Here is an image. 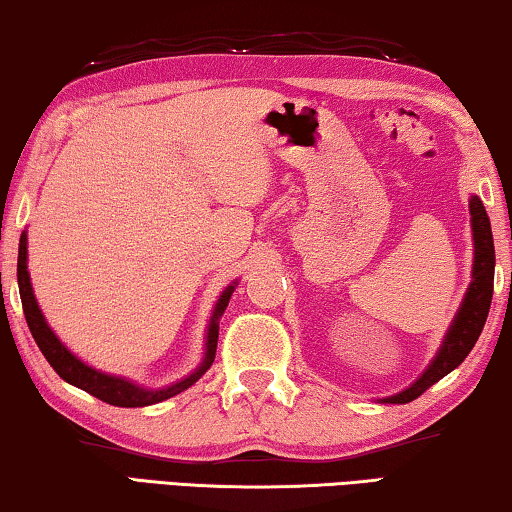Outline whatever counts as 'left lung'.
Returning a JSON list of instances; mask_svg holds the SVG:
<instances>
[{"instance_id": "left-lung-1", "label": "left lung", "mask_w": 512, "mask_h": 512, "mask_svg": "<svg viewBox=\"0 0 512 512\" xmlns=\"http://www.w3.org/2000/svg\"><path fill=\"white\" fill-rule=\"evenodd\" d=\"M469 216H472V239H474V262H472V282L462 296V303L453 316L449 330L437 348L431 364L421 371V376L410 387L401 389L392 396L378 399V403H410L426 392L428 387L442 380L446 373L460 367L472 351L476 339L488 319L494 287V241L490 218L478 196L469 198Z\"/></svg>"}]
</instances>
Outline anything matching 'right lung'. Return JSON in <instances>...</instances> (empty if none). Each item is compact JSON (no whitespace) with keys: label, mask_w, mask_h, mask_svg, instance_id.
<instances>
[{"label":"right lung","mask_w":512,"mask_h":512,"mask_svg":"<svg viewBox=\"0 0 512 512\" xmlns=\"http://www.w3.org/2000/svg\"><path fill=\"white\" fill-rule=\"evenodd\" d=\"M27 232H22L20 237V250H18V287H20V298H22V310H24V319H27V326L34 335L36 344L40 351H43L45 360L52 364V369L59 373V376L66 380V383L75 385L84 392L93 394L95 399H100L109 405H118V408H143V405H152V403H161L170 399V396L184 392L189 389L193 383H198L202 373H205L216 358V344H218V321L225 312L227 303L237 289L239 282H232L223 289V294L218 296L214 312L209 316L207 323V335H205V353H202V360L196 369H193L189 376H184L175 383H170L166 387H143L134 380H129L125 376H113V373L100 371L86 364L81 358H77L70 348L56 337V332L50 328L47 323L43 310H40L34 287H31V278H29V253H27Z\"/></svg>","instance_id":"1"}]
</instances>
